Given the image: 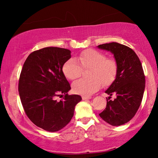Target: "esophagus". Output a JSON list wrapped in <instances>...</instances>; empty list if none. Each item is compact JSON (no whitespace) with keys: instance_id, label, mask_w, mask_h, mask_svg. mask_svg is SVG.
<instances>
[{"instance_id":"obj_1","label":"esophagus","mask_w":158,"mask_h":158,"mask_svg":"<svg viewBox=\"0 0 158 158\" xmlns=\"http://www.w3.org/2000/svg\"><path fill=\"white\" fill-rule=\"evenodd\" d=\"M90 98H91L90 96H82L83 100H90Z\"/></svg>"}]
</instances>
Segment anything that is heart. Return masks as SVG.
I'll return each mask as SVG.
<instances>
[{"label":"heart","instance_id":"1","mask_svg":"<svg viewBox=\"0 0 158 158\" xmlns=\"http://www.w3.org/2000/svg\"><path fill=\"white\" fill-rule=\"evenodd\" d=\"M83 68H90L89 79H81L73 83V90L84 96L92 95L100 89L102 84L109 85L116 78L118 63L114 58L107 57L106 53L95 49L83 51L77 60L69 58L64 63L63 72L69 80H74L81 75Z\"/></svg>","mask_w":158,"mask_h":158}]
</instances>
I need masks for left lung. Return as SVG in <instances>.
<instances>
[{
	"label": "left lung",
	"mask_w": 158,
	"mask_h": 158,
	"mask_svg": "<svg viewBox=\"0 0 158 158\" xmlns=\"http://www.w3.org/2000/svg\"><path fill=\"white\" fill-rule=\"evenodd\" d=\"M98 48L114 53L118 63L116 79L105 93L116 94L114 101L106 98V106L99 114L104 121L114 126L130 121L137 113L145 89V75L139 58L125 45L111 42L98 45Z\"/></svg>",
	"instance_id": "obj_1"
}]
</instances>
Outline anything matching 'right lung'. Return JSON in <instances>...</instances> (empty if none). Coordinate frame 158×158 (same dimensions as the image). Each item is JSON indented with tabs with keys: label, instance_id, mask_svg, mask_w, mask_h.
Instances as JSON below:
<instances>
[{
	"label": "right lung",
	"instance_id": "add662e5",
	"mask_svg": "<svg viewBox=\"0 0 158 158\" xmlns=\"http://www.w3.org/2000/svg\"><path fill=\"white\" fill-rule=\"evenodd\" d=\"M69 49L45 47L29 54L19 80L21 104L28 118L49 132H56L68 125L74 107L81 100L78 95H69L71 89L63 73V66L71 57ZM64 95L63 100H55Z\"/></svg>",
	"mask_w": 158,
	"mask_h": 158
}]
</instances>
